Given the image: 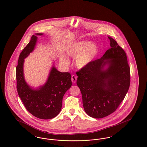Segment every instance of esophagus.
I'll return each instance as SVG.
<instances>
[{
    "label": "esophagus",
    "instance_id": "obj_1",
    "mask_svg": "<svg viewBox=\"0 0 147 147\" xmlns=\"http://www.w3.org/2000/svg\"><path fill=\"white\" fill-rule=\"evenodd\" d=\"M71 81H72V83H76V80H77V77L76 76H74V75H73L72 76H71Z\"/></svg>",
    "mask_w": 147,
    "mask_h": 147
}]
</instances>
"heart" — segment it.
<instances>
[{
    "label": "heart",
    "instance_id": "heart-1",
    "mask_svg": "<svg viewBox=\"0 0 147 147\" xmlns=\"http://www.w3.org/2000/svg\"><path fill=\"white\" fill-rule=\"evenodd\" d=\"M97 52L98 48L94 42L79 41L68 47L65 51V54L68 57H76L75 65L78 69H82L92 61ZM59 61L64 65L69 64V59L64 55L59 57Z\"/></svg>",
    "mask_w": 147,
    "mask_h": 147
}]
</instances>
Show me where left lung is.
<instances>
[{
  "label": "left lung",
  "mask_w": 147,
  "mask_h": 147,
  "mask_svg": "<svg viewBox=\"0 0 147 147\" xmlns=\"http://www.w3.org/2000/svg\"><path fill=\"white\" fill-rule=\"evenodd\" d=\"M111 48L103 57L77 72V84L86 114L102 118L115 112L130 86V68L126 53L110 36Z\"/></svg>",
  "instance_id": "obj_1"
}]
</instances>
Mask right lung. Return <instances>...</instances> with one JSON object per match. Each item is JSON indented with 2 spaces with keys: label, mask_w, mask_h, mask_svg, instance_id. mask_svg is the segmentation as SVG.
Instances as JSON below:
<instances>
[{
  "label": "right lung",
  "mask_w": 147,
  "mask_h": 147,
  "mask_svg": "<svg viewBox=\"0 0 147 147\" xmlns=\"http://www.w3.org/2000/svg\"><path fill=\"white\" fill-rule=\"evenodd\" d=\"M42 35H33L20 54L16 68L17 89L18 95L29 112L39 119H50L61 112L63 96L71 86V80L69 73L58 71L53 64L48 79L42 86L35 89L26 83L23 69L24 59L34 50L37 36Z\"/></svg>",
  "instance_id": "obj_1"
}]
</instances>
